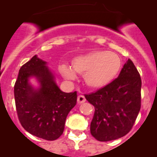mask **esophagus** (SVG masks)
Returning <instances> with one entry per match:
<instances>
[{
    "mask_svg": "<svg viewBox=\"0 0 157 157\" xmlns=\"http://www.w3.org/2000/svg\"><path fill=\"white\" fill-rule=\"evenodd\" d=\"M77 101L78 103H82L86 102V98H85V96L83 95H79V96H78Z\"/></svg>",
    "mask_w": 157,
    "mask_h": 157,
    "instance_id": "esophagus-1",
    "label": "esophagus"
}]
</instances>
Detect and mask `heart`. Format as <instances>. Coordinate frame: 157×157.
<instances>
[{"mask_svg": "<svg viewBox=\"0 0 157 157\" xmlns=\"http://www.w3.org/2000/svg\"><path fill=\"white\" fill-rule=\"evenodd\" d=\"M121 67L118 55L106 50H94L75 57L71 67H60L61 75L67 79H74L75 72L84 75L87 86L93 90H100L111 83L117 77Z\"/></svg>", "mask_w": 157, "mask_h": 157, "instance_id": "heart-1", "label": "heart"}]
</instances>
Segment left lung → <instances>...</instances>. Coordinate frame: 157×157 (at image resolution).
I'll return each instance as SVG.
<instances>
[{
	"mask_svg": "<svg viewBox=\"0 0 157 157\" xmlns=\"http://www.w3.org/2000/svg\"><path fill=\"white\" fill-rule=\"evenodd\" d=\"M142 80L130 59L108 86L85 97L94 106L90 124L91 135L100 142L117 139L134 125L141 108Z\"/></svg>",
	"mask_w": 157,
	"mask_h": 157,
	"instance_id": "left-lung-1",
	"label": "left lung"
}]
</instances>
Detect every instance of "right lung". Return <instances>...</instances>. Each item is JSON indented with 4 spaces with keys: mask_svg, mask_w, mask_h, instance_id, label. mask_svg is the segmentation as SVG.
<instances>
[{
    "mask_svg": "<svg viewBox=\"0 0 157 157\" xmlns=\"http://www.w3.org/2000/svg\"><path fill=\"white\" fill-rule=\"evenodd\" d=\"M46 64L35 55L23 64L14 95L18 120L24 129L33 136L53 141L63 134L66 117L77 102V92L61 91ZM30 77L40 82L38 90L28 82Z\"/></svg>",
    "mask_w": 157,
    "mask_h": 157,
    "instance_id": "right-lung-1",
    "label": "right lung"
}]
</instances>
